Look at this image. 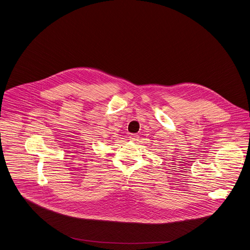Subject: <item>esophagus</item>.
I'll return each instance as SVG.
<instances>
[{
    "label": "esophagus",
    "instance_id": "34e87169",
    "mask_svg": "<svg viewBox=\"0 0 250 250\" xmlns=\"http://www.w3.org/2000/svg\"><path fill=\"white\" fill-rule=\"evenodd\" d=\"M129 138H130V140H131L132 142H136V141H138V139H139V135L130 134V136H129Z\"/></svg>",
    "mask_w": 250,
    "mask_h": 250
}]
</instances>
